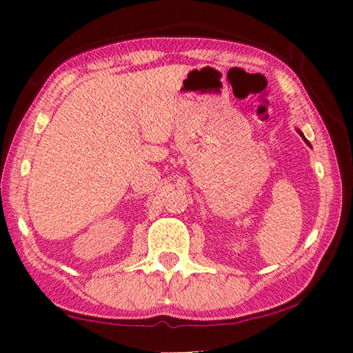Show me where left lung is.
Returning a JSON list of instances; mask_svg holds the SVG:
<instances>
[{
  "instance_id": "left-lung-1",
  "label": "left lung",
  "mask_w": 353,
  "mask_h": 353,
  "mask_svg": "<svg viewBox=\"0 0 353 353\" xmlns=\"http://www.w3.org/2000/svg\"><path fill=\"white\" fill-rule=\"evenodd\" d=\"M299 134H301V137H302V139H303V141H305V143H307V145H308V146H310V141H308V140H307V139H305V137H303V134H302V132H301V130H299Z\"/></svg>"
}]
</instances>
